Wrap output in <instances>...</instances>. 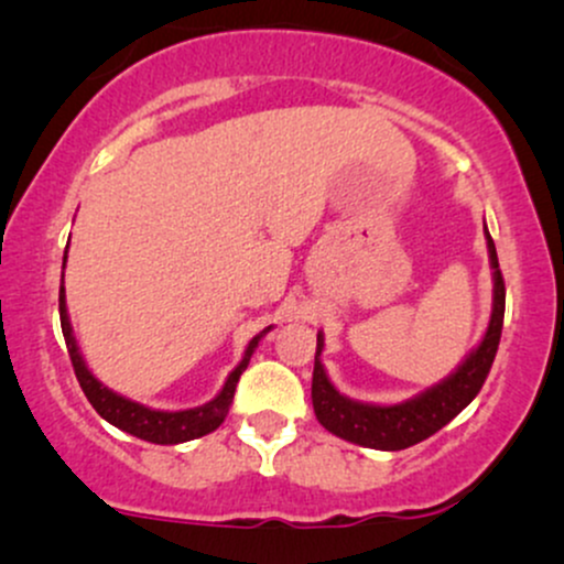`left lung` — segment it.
<instances>
[{
  "instance_id": "8db88e82",
  "label": "left lung",
  "mask_w": 564,
  "mask_h": 564,
  "mask_svg": "<svg viewBox=\"0 0 564 564\" xmlns=\"http://www.w3.org/2000/svg\"><path fill=\"white\" fill-rule=\"evenodd\" d=\"M485 241H488L490 270H494V310H490L488 328H485L480 345L458 364L456 371L437 381V384L426 387L424 392L394 405L364 403V400L347 398L328 379L326 366L321 360L326 345H323V334L318 332V349H315L313 368V408L318 422L332 435L347 440V443L364 445V448L403 451L443 430L453 416H458L477 398L490 366H494L498 341H501L503 302H507L496 243L488 228H485Z\"/></svg>"
}]
</instances>
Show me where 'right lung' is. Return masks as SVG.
Returning a JSON list of instances; mask_svg holds the SVG:
<instances>
[{
    "instance_id": "right-lung-1",
    "label": "right lung",
    "mask_w": 564,
    "mask_h": 564,
    "mask_svg": "<svg viewBox=\"0 0 564 564\" xmlns=\"http://www.w3.org/2000/svg\"><path fill=\"white\" fill-rule=\"evenodd\" d=\"M66 260H68V251L63 254V270H66ZM61 328H63V336H66V347L70 355V364H74L76 379H79L82 390L87 394V400L93 403L95 411L100 413L108 424L119 426L121 432H127V435H134L156 445H177V443H187V440L209 435V432H215L217 426L225 422V416H228L230 403H232V394H236L238 379H241L246 366H249L254 349L260 347V339L273 326L264 328V332L257 334L254 339L246 345L241 364L232 368L228 379H225L223 390H219L209 403L198 408H185V411H161V408H148L142 403H134V400H129L124 394L113 392L111 387L102 384V381L89 371L87 360L82 358L79 345H76L74 328H70L68 307H66V289L63 286H61Z\"/></svg>"
}]
</instances>
